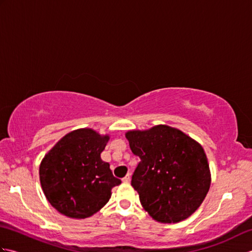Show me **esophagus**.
I'll use <instances>...</instances> for the list:
<instances>
[{
    "mask_svg": "<svg viewBox=\"0 0 252 252\" xmlns=\"http://www.w3.org/2000/svg\"><path fill=\"white\" fill-rule=\"evenodd\" d=\"M130 181H131V176H130V174H126L125 178L122 179V182L123 183H126V184H127V183H130Z\"/></svg>",
    "mask_w": 252,
    "mask_h": 252,
    "instance_id": "esophagus-1",
    "label": "esophagus"
}]
</instances>
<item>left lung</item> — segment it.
Segmentation results:
<instances>
[{
    "label": "left lung",
    "mask_w": 252,
    "mask_h": 252,
    "mask_svg": "<svg viewBox=\"0 0 252 252\" xmlns=\"http://www.w3.org/2000/svg\"><path fill=\"white\" fill-rule=\"evenodd\" d=\"M132 153L141 158L131 185L155 221L178 223L190 217L211 184L206 153L199 143L175 127L158 125L126 133Z\"/></svg>",
    "instance_id": "1"
}]
</instances>
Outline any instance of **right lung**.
I'll return each instance as SVG.
<instances>
[{"instance_id": "1", "label": "right lung", "mask_w": 252, "mask_h": 252, "mask_svg": "<svg viewBox=\"0 0 252 252\" xmlns=\"http://www.w3.org/2000/svg\"><path fill=\"white\" fill-rule=\"evenodd\" d=\"M109 135L93 129L74 130L58 141L42 159L40 183L46 199L71 219H87L99 211L121 181L100 158Z\"/></svg>"}]
</instances>
